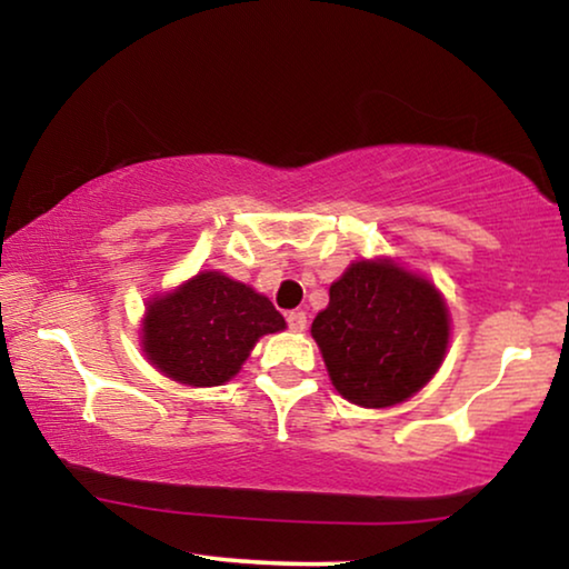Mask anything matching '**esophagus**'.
I'll return each mask as SVG.
<instances>
[{
  "mask_svg": "<svg viewBox=\"0 0 569 569\" xmlns=\"http://www.w3.org/2000/svg\"><path fill=\"white\" fill-rule=\"evenodd\" d=\"M287 326H290L292 331H302L308 326V316L302 313V310H292V313H287Z\"/></svg>",
  "mask_w": 569,
  "mask_h": 569,
  "instance_id": "obj_1",
  "label": "esophagus"
}]
</instances>
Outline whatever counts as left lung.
Returning <instances> with one entry per match:
<instances>
[{"label":"left lung","instance_id":"8db88e82","mask_svg":"<svg viewBox=\"0 0 569 569\" xmlns=\"http://www.w3.org/2000/svg\"><path fill=\"white\" fill-rule=\"evenodd\" d=\"M347 401L386 409L430 383L446 360L450 313L438 287L393 259H360L329 287L310 326Z\"/></svg>","mask_w":569,"mask_h":569}]
</instances>
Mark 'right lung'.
<instances>
[{"label": "right lung", "instance_id": "1", "mask_svg": "<svg viewBox=\"0 0 569 569\" xmlns=\"http://www.w3.org/2000/svg\"><path fill=\"white\" fill-rule=\"evenodd\" d=\"M284 329L267 295L209 269L147 300L139 341L162 376L212 388L238 376L256 341Z\"/></svg>", "mask_w": 569, "mask_h": 569}]
</instances>
